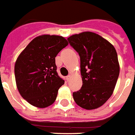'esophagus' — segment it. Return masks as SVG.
Masks as SVG:
<instances>
[{"label":"esophagus","mask_w":135,"mask_h":135,"mask_svg":"<svg viewBox=\"0 0 135 135\" xmlns=\"http://www.w3.org/2000/svg\"><path fill=\"white\" fill-rule=\"evenodd\" d=\"M70 79H71V75H68V76L66 77V80H67V81H69Z\"/></svg>","instance_id":"esophagus-1"}]
</instances>
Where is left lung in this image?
Masks as SVG:
<instances>
[{"mask_svg": "<svg viewBox=\"0 0 135 135\" xmlns=\"http://www.w3.org/2000/svg\"><path fill=\"white\" fill-rule=\"evenodd\" d=\"M69 43L79 54L83 85L73 96L82 108L94 110L111 97L120 66L114 46L95 32H82L70 36Z\"/></svg>", "mask_w": 135, "mask_h": 135, "instance_id": "8db88e82", "label": "left lung"}]
</instances>
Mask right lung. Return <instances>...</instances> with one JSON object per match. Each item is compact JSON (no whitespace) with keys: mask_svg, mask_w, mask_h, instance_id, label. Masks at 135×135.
<instances>
[{"mask_svg":"<svg viewBox=\"0 0 135 135\" xmlns=\"http://www.w3.org/2000/svg\"><path fill=\"white\" fill-rule=\"evenodd\" d=\"M68 45L61 35L45 34L32 39L18 56L14 65L16 84L30 105L44 108L56 100L65 81L56 71L55 57Z\"/></svg>","mask_w":135,"mask_h":135,"instance_id":"add662e5","label":"right lung"}]
</instances>
